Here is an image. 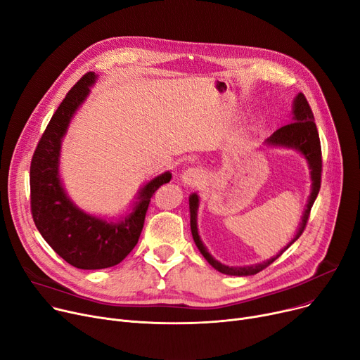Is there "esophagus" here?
Segmentation results:
<instances>
[{
	"instance_id": "1",
	"label": "esophagus",
	"mask_w": 360,
	"mask_h": 360,
	"mask_svg": "<svg viewBox=\"0 0 360 360\" xmlns=\"http://www.w3.org/2000/svg\"><path fill=\"white\" fill-rule=\"evenodd\" d=\"M203 179H205L203 172L199 170V168H188V170H186L180 177L181 183L187 187L199 186L203 181Z\"/></svg>"
}]
</instances>
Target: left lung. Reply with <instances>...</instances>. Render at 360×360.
<instances>
[{
    "instance_id": "8db88e82",
    "label": "left lung",
    "mask_w": 360,
    "mask_h": 360,
    "mask_svg": "<svg viewBox=\"0 0 360 360\" xmlns=\"http://www.w3.org/2000/svg\"><path fill=\"white\" fill-rule=\"evenodd\" d=\"M266 143L270 146H281V148H290V150H295L301 153L309 167V173H311V193L308 198V203L307 207L304 210L302 215V221L300 224V228L297 231V236L292 238V241L282 248L276 256L270 257L266 262L257 263V264H250V266H226L222 264L221 262L215 260L212 257V255L207 251V248L205 247V244L200 240L199 231H198V209H199V196L196 193H192L188 198V209H190V229H192V236L195 240L196 247L199 248V251L202 252V256L207 260V263L212 266L214 269H217L218 271L224 273V274H229V276H251V274H256L259 271H262L263 269H266L269 264H271L274 260L279 259L283 251H286L295 241H297L301 234L304 232L308 218H309V212L311 207L319 196L320 187H321V167H323V161H321V143H320V136H319V131H316V126L314 122V115L312 110L309 108V104L305 98V96L302 93H300L293 100V105H292V123L282 126L276 132H273V135L270 138L266 139Z\"/></svg>"
}]
</instances>
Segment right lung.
Returning a JSON list of instances; mask_svg holds the SVG:
<instances>
[{
  "label": "right lung",
  "instance_id": "right-lung-1",
  "mask_svg": "<svg viewBox=\"0 0 360 360\" xmlns=\"http://www.w3.org/2000/svg\"><path fill=\"white\" fill-rule=\"evenodd\" d=\"M96 79L94 72H87L68 91L41 135L30 164L34 225L59 257L82 270L108 269L129 255L139 240L153 195L172 180V173L165 172L148 181L138 192L132 212L119 221L84 212L68 198L59 176L60 145Z\"/></svg>",
  "mask_w": 360,
  "mask_h": 360
}]
</instances>
